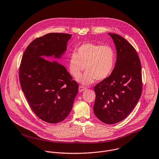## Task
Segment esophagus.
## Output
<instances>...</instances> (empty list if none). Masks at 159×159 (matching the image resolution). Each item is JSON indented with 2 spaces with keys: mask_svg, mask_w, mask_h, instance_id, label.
Returning <instances> with one entry per match:
<instances>
[{
  "mask_svg": "<svg viewBox=\"0 0 159 159\" xmlns=\"http://www.w3.org/2000/svg\"><path fill=\"white\" fill-rule=\"evenodd\" d=\"M86 90V88L85 87H84V86H80L79 87V91L80 92H83L84 90Z\"/></svg>",
  "mask_w": 159,
  "mask_h": 159,
  "instance_id": "1",
  "label": "esophagus"
}]
</instances>
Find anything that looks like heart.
Wrapping results in <instances>:
<instances>
[{"mask_svg": "<svg viewBox=\"0 0 159 159\" xmlns=\"http://www.w3.org/2000/svg\"><path fill=\"white\" fill-rule=\"evenodd\" d=\"M116 62V53L110 45L85 43L72 52L69 60L70 74L79 78L82 72H86L79 79L85 85L107 79L113 72Z\"/></svg>", "mask_w": 159, "mask_h": 159, "instance_id": "1", "label": "heart"}]
</instances>
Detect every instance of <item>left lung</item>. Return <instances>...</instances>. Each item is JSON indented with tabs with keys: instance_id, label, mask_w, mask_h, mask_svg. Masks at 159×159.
I'll list each match as a JSON object with an SVG mask.
<instances>
[{
	"instance_id": "1",
	"label": "left lung",
	"mask_w": 159,
	"mask_h": 159,
	"mask_svg": "<svg viewBox=\"0 0 159 159\" xmlns=\"http://www.w3.org/2000/svg\"><path fill=\"white\" fill-rule=\"evenodd\" d=\"M117 50L115 68L94 87L93 112L103 123H118L132 112L142 90L141 64L134 47L122 36L109 33Z\"/></svg>"
}]
</instances>
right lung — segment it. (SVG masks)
<instances>
[{
  "instance_id": "right-lung-1",
  "label": "right lung",
  "mask_w": 159,
  "mask_h": 159,
  "mask_svg": "<svg viewBox=\"0 0 159 159\" xmlns=\"http://www.w3.org/2000/svg\"><path fill=\"white\" fill-rule=\"evenodd\" d=\"M72 35L50 33L34 40L22 56L19 68L22 90L30 107L41 120L50 124L70 114L79 85L64 66L43 57L61 58Z\"/></svg>"
}]
</instances>
